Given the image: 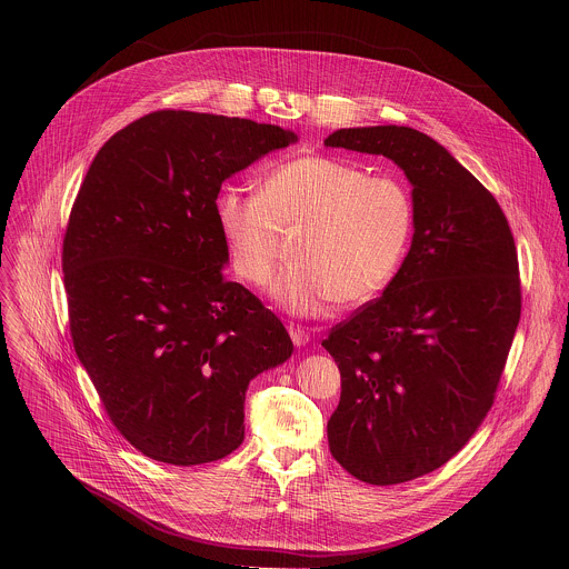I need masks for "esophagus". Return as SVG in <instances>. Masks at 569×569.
<instances>
[{
    "mask_svg": "<svg viewBox=\"0 0 569 569\" xmlns=\"http://www.w3.org/2000/svg\"><path fill=\"white\" fill-rule=\"evenodd\" d=\"M289 335H291L296 346H307L311 341V332L307 328H302V326H289Z\"/></svg>",
    "mask_w": 569,
    "mask_h": 569,
    "instance_id": "esophagus-1",
    "label": "esophagus"
}]
</instances>
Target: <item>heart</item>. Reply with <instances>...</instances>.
Wrapping results in <instances>:
<instances>
[{
	"instance_id": "b5f03b06",
	"label": "heart",
	"mask_w": 569,
	"mask_h": 569,
	"mask_svg": "<svg viewBox=\"0 0 569 569\" xmlns=\"http://www.w3.org/2000/svg\"><path fill=\"white\" fill-rule=\"evenodd\" d=\"M217 219L237 273L267 284L282 251V234H296L293 264L273 282L276 300L296 316L372 298L406 253L413 203L392 174L302 156L273 166L260 192L228 186L217 199Z\"/></svg>"
}]
</instances>
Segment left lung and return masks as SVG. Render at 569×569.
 Here are the masks:
<instances>
[{
    "instance_id": "left-lung-1",
    "label": "left lung",
    "mask_w": 569,
    "mask_h": 569,
    "mask_svg": "<svg viewBox=\"0 0 569 569\" xmlns=\"http://www.w3.org/2000/svg\"><path fill=\"white\" fill-rule=\"evenodd\" d=\"M325 144L383 156L413 186L401 269L322 341L341 375L332 458L361 482L401 485L451 460L495 401L521 316L517 247L495 197L429 136L388 124Z\"/></svg>"
}]
</instances>
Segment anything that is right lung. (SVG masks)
<instances>
[{"label":"right lung","mask_w":569,"mask_h":569,"mask_svg":"<svg viewBox=\"0 0 569 569\" xmlns=\"http://www.w3.org/2000/svg\"><path fill=\"white\" fill-rule=\"evenodd\" d=\"M298 136L197 111L147 113L89 166L63 239L70 332L107 416L147 458L194 467L244 438L249 381L293 352L223 278L221 183Z\"/></svg>","instance_id":"1"}]
</instances>
